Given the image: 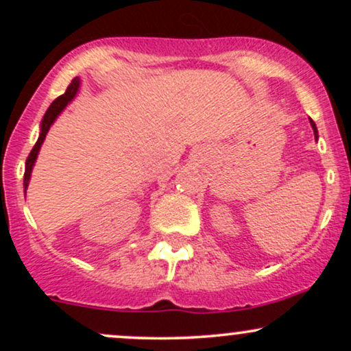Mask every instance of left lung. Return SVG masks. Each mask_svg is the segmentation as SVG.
I'll list each match as a JSON object with an SVG mask.
<instances>
[{
  "mask_svg": "<svg viewBox=\"0 0 351 351\" xmlns=\"http://www.w3.org/2000/svg\"><path fill=\"white\" fill-rule=\"evenodd\" d=\"M310 125H312L313 134H315V138H318V130H317V125H315V122H313V120H310Z\"/></svg>",
  "mask_w": 351,
  "mask_h": 351,
  "instance_id": "obj_1",
  "label": "left lung"
}]
</instances>
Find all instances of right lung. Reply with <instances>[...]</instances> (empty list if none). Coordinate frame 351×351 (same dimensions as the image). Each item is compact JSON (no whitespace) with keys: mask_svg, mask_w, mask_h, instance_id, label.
Instances as JSON below:
<instances>
[{"mask_svg":"<svg viewBox=\"0 0 351 351\" xmlns=\"http://www.w3.org/2000/svg\"><path fill=\"white\" fill-rule=\"evenodd\" d=\"M79 87H80V79L79 77L72 79V82L69 84V87H67V90L64 92L62 95H59V97L51 104L49 108H47L46 114H44L43 122H41V134H39L38 142H36L33 150H31L29 156H27V160H26V170H24V191H26L27 186H29L31 171H33L36 158H38V153H39V150H41V145L44 142V138H46L47 132H49L51 125L54 123V120L60 115V112L69 106V102H72V99L77 95Z\"/></svg>","mask_w":351,"mask_h":351,"instance_id":"obj_1","label":"right lung"}]
</instances>
